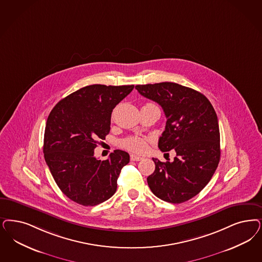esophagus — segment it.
Instances as JSON below:
<instances>
[{"mask_svg":"<svg viewBox=\"0 0 262 262\" xmlns=\"http://www.w3.org/2000/svg\"><path fill=\"white\" fill-rule=\"evenodd\" d=\"M143 158L142 157H140V156H137V155H134V154H132L130 155V160L132 161H134V162H138V161H141Z\"/></svg>","mask_w":262,"mask_h":262,"instance_id":"esophagus-1","label":"esophagus"}]
</instances>
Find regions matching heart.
<instances>
[{
    "label": "heart",
    "instance_id": "heart-1",
    "mask_svg": "<svg viewBox=\"0 0 262 262\" xmlns=\"http://www.w3.org/2000/svg\"><path fill=\"white\" fill-rule=\"evenodd\" d=\"M123 145L125 148L130 151L141 153L147 148V139L139 136H133V137L126 138V140L123 142Z\"/></svg>",
    "mask_w": 262,
    "mask_h": 262
}]
</instances>
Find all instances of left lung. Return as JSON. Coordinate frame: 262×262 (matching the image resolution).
Here are the masks:
<instances>
[{
    "mask_svg": "<svg viewBox=\"0 0 262 262\" xmlns=\"http://www.w3.org/2000/svg\"><path fill=\"white\" fill-rule=\"evenodd\" d=\"M136 89L163 107L167 121L158 146L163 152H176L171 163L153 158L156 168L147 178L150 189L170 203L192 199L211 180L220 162L215 109L203 94L177 83L136 85Z\"/></svg>",
    "mask_w": 262,
    "mask_h": 262,
    "instance_id": "1",
    "label": "left lung"
}]
</instances>
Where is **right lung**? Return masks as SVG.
Here are the masks:
<instances>
[{
  "instance_id": "add662e5",
  "label": "right lung",
  "mask_w": 262,
  "mask_h": 262,
  "mask_svg": "<svg viewBox=\"0 0 262 262\" xmlns=\"http://www.w3.org/2000/svg\"><path fill=\"white\" fill-rule=\"evenodd\" d=\"M134 85L83 87L61 99L46 122L43 154L56 184L72 201L95 206L110 199L129 155L115 150L108 159L95 158L99 139L110 130L111 113Z\"/></svg>"
}]
</instances>
